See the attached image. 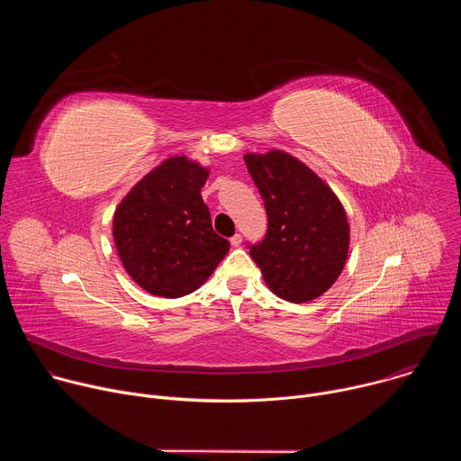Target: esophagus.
<instances>
[{
  "label": "esophagus",
  "instance_id": "obj_1",
  "mask_svg": "<svg viewBox=\"0 0 461 461\" xmlns=\"http://www.w3.org/2000/svg\"><path fill=\"white\" fill-rule=\"evenodd\" d=\"M230 242H231V246H233V248H239V246H240V242H242V237L237 233V235H233V237L230 239Z\"/></svg>",
  "mask_w": 461,
  "mask_h": 461
}]
</instances>
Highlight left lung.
<instances>
[{"instance_id": "1", "label": "left lung", "mask_w": 461, "mask_h": 461, "mask_svg": "<svg viewBox=\"0 0 461 461\" xmlns=\"http://www.w3.org/2000/svg\"><path fill=\"white\" fill-rule=\"evenodd\" d=\"M244 162L268 215L267 237L249 244L262 279L290 303L321 297L348 255L350 226L338 194L290 153H248Z\"/></svg>"}]
</instances>
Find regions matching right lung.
Listing matches in <instances>:
<instances>
[{
    "label": "right lung",
    "mask_w": 461,
    "mask_h": 461,
    "mask_svg": "<svg viewBox=\"0 0 461 461\" xmlns=\"http://www.w3.org/2000/svg\"><path fill=\"white\" fill-rule=\"evenodd\" d=\"M208 167L169 157L149 171L113 217V239L125 272L151 295L175 299L201 288L230 251L217 235L201 189Z\"/></svg>",
    "instance_id": "obj_1"
}]
</instances>
